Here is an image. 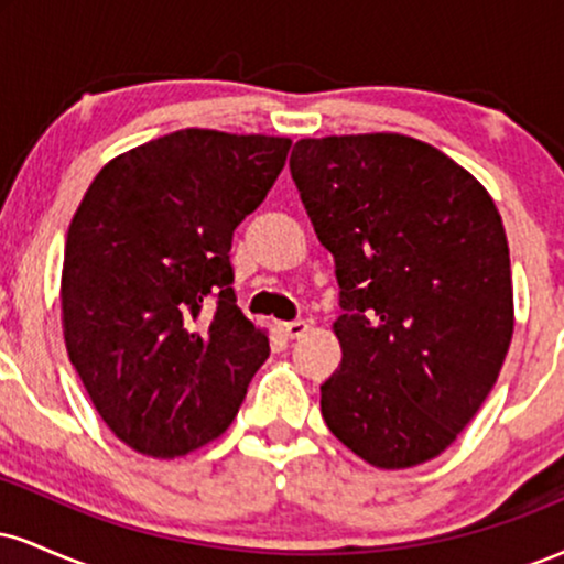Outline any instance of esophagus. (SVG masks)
<instances>
[{
  "instance_id": "obj_1",
  "label": "esophagus",
  "mask_w": 564,
  "mask_h": 564,
  "mask_svg": "<svg viewBox=\"0 0 564 564\" xmlns=\"http://www.w3.org/2000/svg\"><path fill=\"white\" fill-rule=\"evenodd\" d=\"M307 323L304 321H289V323H281V332L286 339H300V336L307 334Z\"/></svg>"
}]
</instances>
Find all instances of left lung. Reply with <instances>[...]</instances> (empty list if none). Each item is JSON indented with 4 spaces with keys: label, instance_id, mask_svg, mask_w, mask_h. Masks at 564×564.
<instances>
[{
    "label": "left lung",
    "instance_id": "1",
    "mask_svg": "<svg viewBox=\"0 0 564 564\" xmlns=\"http://www.w3.org/2000/svg\"><path fill=\"white\" fill-rule=\"evenodd\" d=\"M289 166L345 310L323 419L371 467H419L462 435L507 358L501 215L480 180L405 134L300 140Z\"/></svg>",
    "mask_w": 564,
    "mask_h": 564
}]
</instances>
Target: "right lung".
<instances>
[{
  "label": "right lung",
  "instance_id": "add662e5",
  "mask_svg": "<svg viewBox=\"0 0 564 564\" xmlns=\"http://www.w3.org/2000/svg\"><path fill=\"white\" fill-rule=\"evenodd\" d=\"M289 148L180 129L108 161L70 219L68 358L108 430L142 456L177 458L223 435L268 360V332L232 294L230 243Z\"/></svg>",
  "mask_w": 564,
  "mask_h": 564
}]
</instances>
